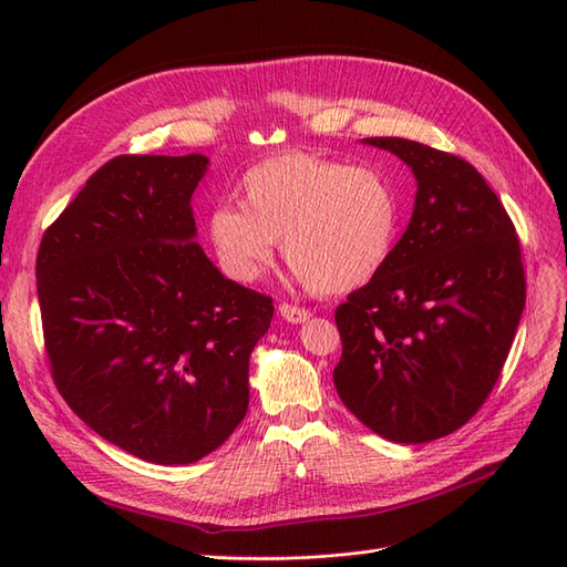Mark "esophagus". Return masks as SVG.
<instances>
[{
	"label": "esophagus",
	"mask_w": 567,
	"mask_h": 567,
	"mask_svg": "<svg viewBox=\"0 0 567 567\" xmlns=\"http://www.w3.org/2000/svg\"><path fill=\"white\" fill-rule=\"evenodd\" d=\"M279 315L288 321V323H302L312 317L310 310H305V307H298V305H279Z\"/></svg>",
	"instance_id": "34e87169"
}]
</instances>
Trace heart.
<instances>
[{
	"instance_id": "b5f03b06",
	"label": "heart",
	"mask_w": 567,
	"mask_h": 567,
	"mask_svg": "<svg viewBox=\"0 0 567 567\" xmlns=\"http://www.w3.org/2000/svg\"><path fill=\"white\" fill-rule=\"evenodd\" d=\"M244 205L221 203L205 219L219 269L238 284L260 279L281 238L284 260L315 293L364 286L398 241L400 196L385 173L310 151H286L246 169Z\"/></svg>"
}]
</instances>
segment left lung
Masks as SVG:
<instances>
[{"label":"left lung","mask_w":567,"mask_h":567,"mask_svg":"<svg viewBox=\"0 0 567 567\" xmlns=\"http://www.w3.org/2000/svg\"><path fill=\"white\" fill-rule=\"evenodd\" d=\"M416 177L409 227L375 277L336 310L333 383L390 442L450 435L492 392L525 310L520 244L502 200L452 153L371 136Z\"/></svg>","instance_id":"8db88e82"}]
</instances>
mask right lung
<instances>
[{
  "instance_id": "right-lung-1",
  "label": "right lung",
  "mask_w": 567,
  "mask_h": 567,
  "mask_svg": "<svg viewBox=\"0 0 567 567\" xmlns=\"http://www.w3.org/2000/svg\"><path fill=\"white\" fill-rule=\"evenodd\" d=\"M208 156H117L47 229L38 298L63 400L94 433L161 466L215 452L248 411L271 298L196 244Z\"/></svg>"
}]
</instances>
